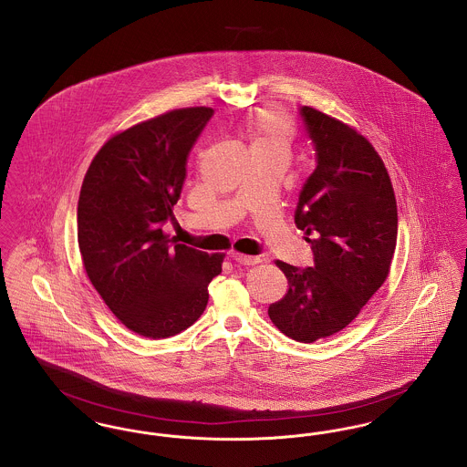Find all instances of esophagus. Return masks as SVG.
Here are the masks:
<instances>
[{
  "label": "esophagus",
  "instance_id": "esophagus-1",
  "mask_svg": "<svg viewBox=\"0 0 467 467\" xmlns=\"http://www.w3.org/2000/svg\"><path fill=\"white\" fill-rule=\"evenodd\" d=\"M231 259H233L234 263H238V265H244V266H254V265L261 263V259H259V257L245 255V254H238V252H234V254L231 255Z\"/></svg>",
  "mask_w": 467,
  "mask_h": 467
}]
</instances>
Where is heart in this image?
Here are the masks:
<instances>
[{
	"label": "heart",
	"mask_w": 467,
	"mask_h": 467,
	"mask_svg": "<svg viewBox=\"0 0 467 467\" xmlns=\"http://www.w3.org/2000/svg\"><path fill=\"white\" fill-rule=\"evenodd\" d=\"M247 129L257 148H280L289 151L296 136L293 116L278 106H265L254 110L248 118Z\"/></svg>",
	"instance_id": "1"
}]
</instances>
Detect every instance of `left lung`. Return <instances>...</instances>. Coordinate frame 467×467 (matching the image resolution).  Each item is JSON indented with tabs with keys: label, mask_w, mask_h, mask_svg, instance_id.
<instances>
[{
	"label": "left lung",
	"mask_w": 467,
	"mask_h": 467,
	"mask_svg": "<svg viewBox=\"0 0 467 467\" xmlns=\"http://www.w3.org/2000/svg\"><path fill=\"white\" fill-rule=\"evenodd\" d=\"M317 165L296 208L314 266L275 265L287 278L268 316L284 335L312 344L346 328L381 287L397 245V201L383 159L355 127L305 106L300 110Z\"/></svg>",
	"instance_id": "left-lung-1"
}]
</instances>
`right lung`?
<instances>
[{
    "mask_svg": "<svg viewBox=\"0 0 467 467\" xmlns=\"http://www.w3.org/2000/svg\"><path fill=\"white\" fill-rule=\"evenodd\" d=\"M212 108H183L132 125L104 142L86 171L78 204L84 270L116 319L148 338L192 327L225 254L169 240L187 157Z\"/></svg>",
    "mask_w": 467,
    "mask_h": 467,
    "instance_id": "add662e5",
    "label": "right lung"
}]
</instances>
